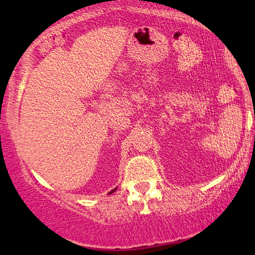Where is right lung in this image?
<instances>
[{
    "mask_svg": "<svg viewBox=\"0 0 255 255\" xmlns=\"http://www.w3.org/2000/svg\"><path fill=\"white\" fill-rule=\"evenodd\" d=\"M115 190H116V189H114V190H111V191H110V193H109V194H111V193H114V191H115Z\"/></svg>",
    "mask_w": 255,
    "mask_h": 255,
    "instance_id": "obj_1",
    "label": "right lung"
}]
</instances>
